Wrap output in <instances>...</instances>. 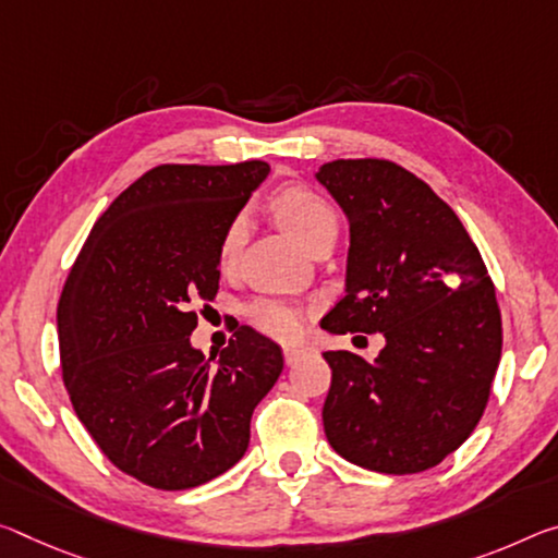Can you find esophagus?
Returning a JSON list of instances; mask_svg holds the SVG:
<instances>
[{"instance_id": "esophagus-1", "label": "esophagus", "mask_w": 558, "mask_h": 558, "mask_svg": "<svg viewBox=\"0 0 558 558\" xmlns=\"http://www.w3.org/2000/svg\"><path fill=\"white\" fill-rule=\"evenodd\" d=\"M282 355H286L288 365H295V362H300V360L307 355V350H303V348H286V350H282Z\"/></svg>"}]
</instances>
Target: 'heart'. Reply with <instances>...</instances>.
<instances>
[{
    "label": "heart",
    "instance_id": "heart-1",
    "mask_svg": "<svg viewBox=\"0 0 558 558\" xmlns=\"http://www.w3.org/2000/svg\"><path fill=\"white\" fill-rule=\"evenodd\" d=\"M278 223L295 238L298 243L311 247L325 233H338V214L330 203L305 185H286L270 201ZM247 233V216L235 214L223 228L218 243V260L223 268H231L241 255ZM245 317L255 330L270 335L276 340H293L303 327V305L295 300L258 295L245 305Z\"/></svg>",
    "mask_w": 558,
    "mask_h": 558
}]
</instances>
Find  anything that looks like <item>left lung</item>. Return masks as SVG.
I'll return each mask as SVG.
<instances>
[{
	"mask_svg": "<svg viewBox=\"0 0 558 558\" xmlns=\"http://www.w3.org/2000/svg\"><path fill=\"white\" fill-rule=\"evenodd\" d=\"M350 223L348 293L327 332H383L369 362L323 352L330 447L383 474H417L462 447L486 410L501 357V313L480 247L417 175L385 158L317 171Z\"/></svg>",
	"mask_w": 558,
	"mask_h": 558,
	"instance_id": "left-lung-1",
	"label": "left lung"
}]
</instances>
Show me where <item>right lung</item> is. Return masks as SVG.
<instances>
[{
  "mask_svg": "<svg viewBox=\"0 0 558 558\" xmlns=\"http://www.w3.org/2000/svg\"><path fill=\"white\" fill-rule=\"evenodd\" d=\"M270 166L161 163L113 198L57 307L69 400L123 474L154 489L206 484L245 454L282 350L238 325L214 357L191 348L218 293V243Z\"/></svg>",
  "mask_w": 558,
  "mask_h": 558,
  "instance_id": "right-lung-1",
  "label": "right lung"
}]
</instances>
